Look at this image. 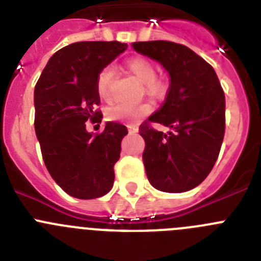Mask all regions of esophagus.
<instances>
[{"label":"esophagus","mask_w":261,"mask_h":261,"mask_svg":"<svg viewBox=\"0 0 261 261\" xmlns=\"http://www.w3.org/2000/svg\"><path fill=\"white\" fill-rule=\"evenodd\" d=\"M128 132L129 133H137L138 132L137 125H128Z\"/></svg>","instance_id":"esophagus-1"}]
</instances>
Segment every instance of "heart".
I'll list each match as a JSON object with an SVG mask.
<instances>
[{"label":"heart","mask_w":261,"mask_h":261,"mask_svg":"<svg viewBox=\"0 0 261 261\" xmlns=\"http://www.w3.org/2000/svg\"><path fill=\"white\" fill-rule=\"evenodd\" d=\"M126 69L140 84L145 85V89L151 96L163 95L166 91V82L163 80H156L155 69L149 60L137 57V59L129 60L126 62ZM112 78V70L110 68H105L98 75L96 80V90L102 98H107L110 95V84ZM151 107L146 103L140 105H130V103H116L106 110V116L110 120L116 121H126L133 123L140 117L146 116L150 114Z\"/></svg>","instance_id":"1"}]
</instances>
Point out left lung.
Instances as JSON below:
<instances>
[{
	"label": "left lung",
	"mask_w": 261,
	"mask_h": 261,
	"mask_svg": "<svg viewBox=\"0 0 261 261\" xmlns=\"http://www.w3.org/2000/svg\"><path fill=\"white\" fill-rule=\"evenodd\" d=\"M133 49L163 66L170 77L165 103L149 121L168 126L163 133L147 123L142 161L158 191L179 193L199 186L212 171L225 135V94L214 69L186 45L154 40Z\"/></svg>",
	"instance_id": "left-lung-1"
}]
</instances>
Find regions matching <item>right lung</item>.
I'll return each instance as SVG.
<instances>
[{"label":"right lung","mask_w":261,"mask_h":261,"mask_svg":"<svg viewBox=\"0 0 261 261\" xmlns=\"http://www.w3.org/2000/svg\"><path fill=\"white\" fill-rule=\"evenodd\" d=\"M126 47L119 41L66 45L50 57L35 86V133L43 161L53 180L77 199L102 197L114 186V166L128 129L107 121L94 135L86 121H102L94 110L100 103L96 80Z\"/></svg>","instance_id":"right-lung-1"}]
</instances>
